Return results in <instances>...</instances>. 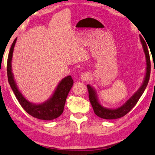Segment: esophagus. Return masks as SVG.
Returning a JSON list of instances; mask_svg holds the SVG:
<instances>
[{
    "mask_svg": "<svg viewBox=\"0 0 155 155\" xmlns=\"http://www.w3.org/2000/svg\"><path fill=\"white\" fill-rule=\"evenodd\" d=\"M90 74H89V73L84 72L81 76V81H87L89 78H90Z\"/></svg>",
    "mask_w": 155,
    "mask_h": 155,
    "instance_id": "esophagus-1",
    "label": "esophagus"
}]
</instances>
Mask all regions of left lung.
<instances>
[{
	"label": "left lung",
	"mask_w": 155,
	"mask_h": 155,
	"mask_svg": "<svg viewBox=\"0 0 155 155\" xmlns=\"http://www.w3.org/2000/svg\"><path fill=\"white\" fill-rule=\"evenodd\" d=\"M140 38L146 57V74L145 77H144L143 83L140 86V87L138 89L137 91H136V92L133 94V95L131 96L125 103L123 104L122 106L117 107V108H106V107H103L101 103H100L98 95H97L95 89L93 87H91V86L90 85H89V84L87 85L89 92V98H90L91 104L93 107L94 111L95 113V114L99 117H101V118L106 120H114L120 118V117L124 116L126 114H128V113L135 107V104H137L138 102L139 99L140 98V97L143 94V91H145L146 86L148 85L149 78H150V55H149V52L148 48H147L146 41H144L143 38L141 35H140Z\"/></svg>",
	"instance_id": "1"
}]
</instances>
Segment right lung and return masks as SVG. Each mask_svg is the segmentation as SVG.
Here are the masks:
<instances>
[{"mask_svg": "<svg viewBox=\"0 0 155 155\" xmlns=\"http://www.w3.org/2000/svg\"><path fill=\"white\" fill-rule=\"evenodd\" d=\"M17 38L13 42L7 59V77L10 86L18 99L20 105L28 114L36 118L43 120H52L56 119L64 111L65 101L70 90L74 83L71 76H68L60 81L52 95L44 103L40 104L32 103L25 98L18 89L12 72V61L13 52Z\"/></svg>", "mask_w": 155, "mask_h": 155, "instance_id": "right-lung-1", "label": "right lung"}]
</instances>
